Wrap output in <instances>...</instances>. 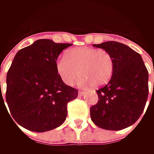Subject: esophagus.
<instances>
[{
    "label": "esophagus",
    "instance_id": "esophagus-1",
    "mask_svg": "<svg viewBox=\"0 0 154 154\" xmlns=\"http://www.w3.org/2000/svg\"><path fill=\"white\" fill-rule=\"evenodd\" d=\"M78 93H79V95H80V96H83V95L85 94V92H84V91H82V90H80V91H79Z\"/></svg>",
    "mask_w": 154,
    "mask_h": 154
}]
</instances>
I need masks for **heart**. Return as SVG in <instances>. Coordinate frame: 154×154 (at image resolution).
<instances>
[{"label":"heart","mask_w":154,"mask_h":154,"mask_svg":"<svg viewBox=\"0 0 154 154\" xmlns=\"http://www.w3.org/2000/svg\"><path fill=\"white\" fill-rule=\"evenodd\" d=\"M115 68L114 58L109 51L103 49L78 48L66 52L58 59L56 69L62 80L72 85L76 79L79 86H99L106 84L111 78Z\"/></svg>","instance_id":"1"}]
</instances>
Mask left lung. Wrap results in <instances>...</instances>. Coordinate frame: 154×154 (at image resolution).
Returning <instances> with one entry per match:
<instances>
[{
    "instance_id": "left-lung-1",
    "label": "left lung",
    "mask_w": 154,
    "mask_h": 154,
    "mask_svg": "<svg viewBox=\"0 0 154 154\" xmlns=\"http://www.w3.org/2000/svg\"><path fill=\"white\" fill-rule=\"evenodd\" d=\"M93 46L109 51L115 68L108 84L97 91L98 101L90 108L91 119L106 130L129 127L145 109L149 92L148 71L140 55L127 45L108 41Z\"/></svg>"
}]
</instances>
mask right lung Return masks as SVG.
I'll use <instances>...</instances> for the list:
<instances>
[{"instance_id":"add662e5","label":"right lung","mask_w":154,"mask_h":154,"mask_svg":"<svg viewBox=\"0 0 154 154\" xmlns=\"http://www.w3.org/2000/svg\"><path fill=\"white\" fill-rule=\"evenodd\" d=\"M71 45L39 39L15 55L7 74L6 101L13 118L23 128L46 132L66 120L67 104L78 97V90L62 81L56 60Z\"/></svg>"}]
</instances>
